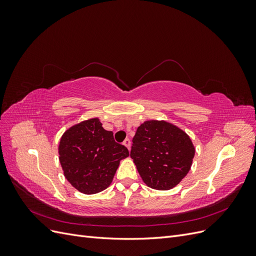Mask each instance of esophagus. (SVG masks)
<instances>
[{
  "mask_svg": "<svg viewBox=\"0 0 256 256\" xmlns=\"http://www.w3.org/2000/svg\"><path fill=\"white\" fill-rule=\"evenodd\" d=\"M122 144L127 147L128 150H130V147H131V142H130L129 138H126V140L124 141V143H122Z\"/></svg>",
  "mask_w": 256,
  "mask_h": 256,
  "instance_id": "obj_1",
  "label": "esophagus"
}]
</instances>
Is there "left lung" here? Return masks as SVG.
<instances>
[{
    "instance_id": "8db88e82",
    "label": "left lung",
    "mask_w": 256,
    "mask_h": 256,
    "mask_svg": "<svg viewBox=\"0 0 256 256\" xmlns=\"http://www.w3.org/2000/svg\"><path fill=\"white\" fill-rule=\"evenodd\" d=\"M130 157L150 188L170 190L190 171L196 148L182 129L166 120H148L136 131Z\"/></svg>"
}]
</instances>
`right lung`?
I'll return each instance as SVG.
<instances>
[{
	"instance_id": "obj_1",
	"label": "right lung",
	"mask_w": 256,
	"mask_h": 256,
	"mask_svg": "<svg viewBox=\"0 0 256 256\" xmlns=\"http://www.w3.org/2000/svg\"><path fill=\"white\" fill-rule=\"evenodd\" d=\"M129 156L125 146L114 141L98 118L74 124L62 136L58 159L66 180L83 194H95L111 184L122 159Z\"/></svg>"
}]
</instances>
